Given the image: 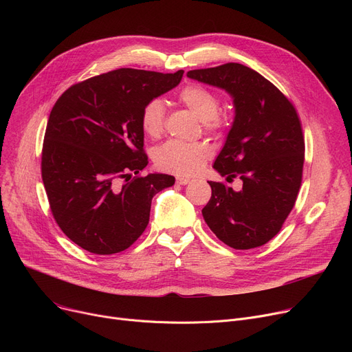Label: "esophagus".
<instances>
[{"mask_svg":"<svg viewBox=\"0 0 352 352\" xmlns=\"http://www.w3.org/2000/svg\"><path fill=\"white\" fill-rule=\"evenodd\" d=\"M191 179L190 178H184V177H178L177 178V184L178 186H187V184H190Z\"/></svg>","mask_w":352,"mask_h":352,"instance_id":"1","label":"esophagus"}]
</instances>
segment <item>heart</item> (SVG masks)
Wrapping results in <instances>:
<instances>
[{
    "label": "heart",
    "instance_id": "obj_1",
    "mask_svg": "<svg viewBox=\"0 0 352 352\" xmlns=\"http://www.w3.org/2000/svg\"><path fill=\"white\" fill-rule=\"evenodd\" d=\"M178 100L202 121L208 131L224 128L226 118L218 114V97L208 88L190 84L178 92ZM142 131L153 138L162 134L165 126V105L160 98L148 101L141 111ZM212 155V148L207 142H186L171 140L158 146L154 154L155 165L160 170L177 175H194Z\"/></svg>",
    "mask_w": 352,
    "mask_h": 352
}]
</instances>
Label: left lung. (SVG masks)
Wrapping results in <instances>:
<instances>
[{
	"mask_svg": "<svg viewBox=\"0 0 352 352\" xmlns=\"http://www.w3.org/2000/svg\"><path fill=\"white\" fill-rule=\"evenodd\" d=\"M187 77L226 89L235 108L214 168L228 182L238 177L243 190L208 181L212 194L202 217L228 247H261L280 232L301 187L305 142L297 111L272 82L243 64L192 69Z\"/></svg>",
	"mask_w": 352,
	"mask_h": 352,
	"instance_id": "1",
	"label": "left lung"
}]
</instances>
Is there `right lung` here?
Listing matches in <instances>:
<instances>
[{
  "label": "right lung",
  "mask_w": 352,
  "mask_h": 352,
  "mask_svg": "<svg viewBox=\"0 0 352 352\" xmlns=\"http://www.w3.org/2000/svg\"><path fill=\"white\" fill-rule=\"evenodd\" d=\"M182 74L114 69L71 85L52 107L43 182L54 219L85 251L111 255L131 247L150 221L153 197L174 186L173 175H140L148 164L140 118Z\"/></svg>",
  "instance_id": "add662e5"
}]
</instances>
